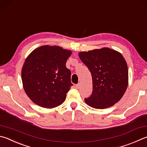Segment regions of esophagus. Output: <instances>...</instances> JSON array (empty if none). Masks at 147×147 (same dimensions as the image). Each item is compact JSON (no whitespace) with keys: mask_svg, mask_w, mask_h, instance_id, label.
Instances as JSON below:
<instances>
[{"mask_svg":"<svg viewBox=\"0 0 147 147\" xmlns=\"http://www.w3.org/2000/svg\"><path fill=\"white\" fill-rule=\"evenodd\" d=\"M80 85H81V84H80V83H79V84H76V85H75V87L76 88V89H79V88H80Z\"/></svg>","mask_w":147,"mask_h":147,"instance_id":"obj_1","label":"esophagus"}]
</instances>
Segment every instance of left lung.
<instances>
[{
    "label": "left lung",
    "instance_id": "left-lung-1",
    "mask_svg": "<svg viewBox=\"0 0 147 147\" xmlns=\"http://www.w3.org/2000/svg\"><path fill=\"white\" fill-rule=\"evenodd\" d=\"M79 57L92 79V94L85 98L87 105L101 109L119 101L126 91L129 80L127 64L121 54L104 47L81 52Z\"/></svg>",
    "mask_w": 147,
    "mask_h": 147
}]
</instances>
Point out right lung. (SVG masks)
Returning <instances> with one entry per match:
<instances>
[{"label":"right lung","instance_id":"right-lung-1","mask_svg":"<svg viewBox=\"0 0 147 147\" xmlns=\"http://www.w3.org/2000/svg\"><path fill=\"white\" fill-rule=\"evenodd\" d=\"M71 55L60 47L44 46L26 58L22 69L23 87L36 105L54 108L65 101L73 85L71 71L65 65Z\"/></svg>","mask_w":147,"mask_h":147}]
</instances>
